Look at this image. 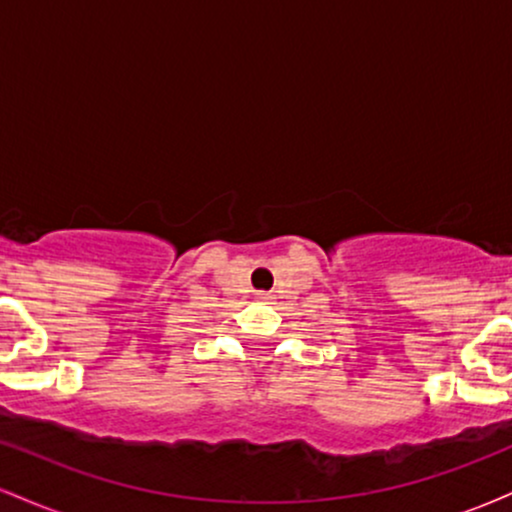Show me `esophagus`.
Returning <instances> with one entry per match:
<instances>
[{"instance_id":"obj_1","label":"esophagus","mask_w":512,"mask_h":512,"mask_svg":"<svg viewBox=\"0 0 512 512\" xmlns=\"http://www.w3.org/2000/svg\"><path fill=\"white\" fill-rule=\"evenodd\" d=\"M257 301H264V303H267V301H272V293H267V291H260V293H257Z\"/></svg>"}]
</instances>
